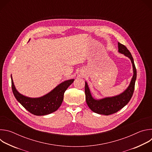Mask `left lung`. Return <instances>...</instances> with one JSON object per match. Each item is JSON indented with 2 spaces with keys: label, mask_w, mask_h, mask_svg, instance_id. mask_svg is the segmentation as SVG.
<instances>
[{
  "label": "left lung",
  "mask_w": 152,
  "mask_h": 152,
  "mask_svg": "<svg viewBox=\"0 0 152 152\" xmlns=\"http://www.w3.org/2000/svg\"><path fill=\"white\" fill-rule=\"evenodd\" d=\"M118 52L124 54L131 60L134 75L127 88L123 93L116 96L106 97L100 100L94 99L92 97L88 84L85 82V93L86 103L92 111L99 114L108 115L118 112L129 103L134 91L135 83L137 79V70L133 57L131 52L124 45L118 42Z\"/></svg>",
  "instance_id": "left-lung-1"
}]
</instances>
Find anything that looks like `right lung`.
Listing matches in <instances>:
<instances>
[{
	"label": "right lung",
	"mask_w": 152,
	"mask_h": 152,
	"mask_svg": "<svg viewBox=\"0 0 152 152\" xmlns=\"http://www.w3.org/2000/svg\"><path fill=\"white\" fill-rule=\"evenodd\" d=\"M11 77L12 90L15 99L26 110L35 115H45L56 111L63 101L65 91L74 81V79L66 80L44 96L31 98L21 94L17 91L11 76Z\"/></svg>",
	"instance_id": "obj_1"
}]
</instances>
